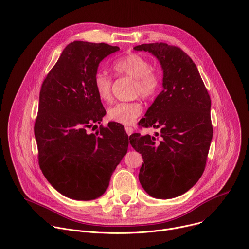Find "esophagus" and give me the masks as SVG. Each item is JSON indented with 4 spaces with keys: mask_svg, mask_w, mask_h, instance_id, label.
<instances>
[{
    "mask_svg": "<svg viewBox=\"0 0 249 249\" xmlns=\"http://www.w3.org/2000/svg\"><path fill=\"white\" fill-rule=\"evenodd\" d=\"M124 129H125V132H126L128 135L132 134V133H133V130H134V129H133L132 127H130V126H125Z\"/></svg>",
    "mask_w": 249,
    "mask_h": 249,
    "instance_id": "obj_1",
    "label": "esophagus"
}]
</instances>
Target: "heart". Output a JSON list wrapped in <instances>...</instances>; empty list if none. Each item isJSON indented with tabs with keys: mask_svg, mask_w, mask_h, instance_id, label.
Instances as JSON below:
<instances>
[{
	"mask_svg": "<svg viewBox=\"0 0 249 249\" xmlns=\"http://www.w3.org/2000/svg\"><path fill=\"white\" fill-rule=\"evenodd\" d=\"M113 70L120 77L127 76L134 78L132 96H140L144 100H150L158 94L162 78L158 71L152 68L147 58L130 53L118 58L113 63ZM95 91L103 102H109L112 99L113 78L104 72L97 71L93 77ZM142 106L139 101L120 102L108 109L107 117L111 122L122 124H131L141 114Z\"/></svg>",
	"mask_w": 249,
	"mask_h": 249,
	"instance_id": "1",
	"label": "heart"
}]
</instances>
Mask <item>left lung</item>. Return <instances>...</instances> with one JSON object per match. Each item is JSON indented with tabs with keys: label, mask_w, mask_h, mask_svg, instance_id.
Returning <instances> with one entry per match:
<instances>
[{
	"label": "left lung",
	"mask_w": 249,
	"mask_h": 249,
	"mask_svg": "<svg viewBox=\"0 0 249 249\" xmlns=\"http://www.w3.org/2000/svg\"><path fill=\"white\" fill-rule=\"evenodd\" d=\"M133 49L160 61L164 89L138 123L160 128V138L133 133L129 142L143 158L138 178L144 190L169 199L190 189L205 170L213 136L211 99L197 67L179 47L160 42Z\"/></svg>",
	"instance_id": "obj_1"
}]
</instances>
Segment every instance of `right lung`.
<instances>
[{"instance_id": "1", "label": "right lung", "mask_w": 249, "mask_h": 249, "mask_svg": "<svg viewBox=\"0 0 249 249\" xmlns=\"http://www.w3.org/2000/svg\"><path fill=\"white\" fill-rule=\"evenodd\" d=\"M105 43L73 41L45 77L34 134L39 167L52 186L74 200H92L107 189L126 154L124 127L100 124L105 109L93 84L100 62L119 51Z\"/></svg>"}]
</instances>
